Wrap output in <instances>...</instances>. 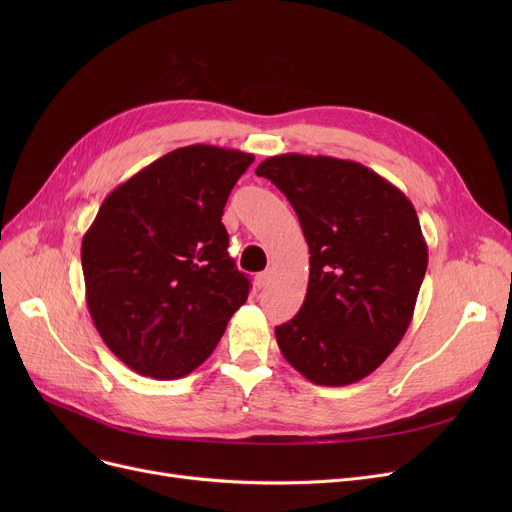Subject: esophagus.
Masks as SVG:
<instances>
[{"label": "esophagus", "mask_w": 512, "mask_h": 512, "mask_svg": "<svg viewBox=\"0 0 512 512\" xmlns=\"http://www.w3.org/2000/svg\"><path fill=\"white\" fill-rule=\"evenodd\" d=\"M272 270H265V272H261V274H257L255 276V286L261 290V288H265L267 284H270L272 282Z\"/></svg>", "instance_id": "obj_1"}]
</instances>
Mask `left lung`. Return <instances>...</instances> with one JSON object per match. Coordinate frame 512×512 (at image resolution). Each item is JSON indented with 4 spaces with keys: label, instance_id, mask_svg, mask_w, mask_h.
<instances>
[{
    "label": "left lung",
    "instance_id": "left-lung-1",
    "mask_svg": "<svg viewBox=\"0 0 512 512\" xmlns=\"http://www.w3.org/2000/svg\"><path fill=\"white\" fill-rule=\"evenodd\" d=\"M255 174L286 195L311 255L301 311L276 328L284 359L317 386L367 378L405 336L427 270L413 203L351 159L284 153Z\"/></svg>",
    "mask_w": 512,
    "mask_h": 512
}]
</instances>
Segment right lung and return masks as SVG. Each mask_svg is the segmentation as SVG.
Returning <instances> with one entry per match:
<instances>
[{"instance_id": "obj_1", "label": "right lung", "mask_w": 512, "mask_h": 512, "mask_svg": "<svg viewBox=\"0 0 512 512\" xmlns=\"http://www.w3.org/2000/svg\"><path fill=\"white\" fill-rule=\"evenodd\" d=\"M251 153L188 145L116 186L83 236L87 307L132 371L178 380L218 346L251 282L228 255L224 205Z\"/></svg>"}]
</instances>
